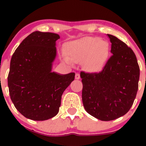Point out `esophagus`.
I'll return each instance as SVG.
<instances>
[{
    "label": "esophagus",
    "mask_w": 146,
    "mask_h": 146,
    "mask_svg": "<svg viewBox=\"0 0 146 146\" xmlns=\"http://www.w3.org/2000/svg\"><path fill=\"white\" fill-rule=\"evenodd\" d=\"M75 78L76 79V80H79V79H80V73H75Z\"/></svg>",
    "instance_id": "1"
}]
</instances>
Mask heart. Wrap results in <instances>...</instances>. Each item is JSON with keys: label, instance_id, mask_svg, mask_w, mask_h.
Listing matches in <instances>:
<instances>
[{"label": "heart", "instance_id": "b5f03b06", "mask_svg": "<svg viewBox=\"0 0 146 146\" xmlns=\"http://www.w3.org/2000/svg\"><path fill=\"white\" fill-rule=\"evenodd\" d=\"M68 59L75 63L83 62L90 71H99L104 67L109 56V46L98 38H86L68 45ZM68 62V59H66Z\"/></svg>", "mask_w": 146, "mask_h": 146}]
</instances>
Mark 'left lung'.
<instances>
[{
  "mask_svg": "<svg viewBox=\"0 0 146 146\" xmlns=\"http://www.w3.org/2000/svg\"><path fill=\"white\" fill-rule=\"evenodd\" d=\"M112 56L100 73L81 71L83 105L88 114L111 121L126 114L139 87L140 69L135 53L117 37L108 34Z\"/></svg>",
  "mask_w": 146,
  "mask_h": 146,
  "instance_id": "1",
  "label": "left lung"
}]
</instances>
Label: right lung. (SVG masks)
<instances>
[{"label":"right lung","instance_id":"add662e5","mask_svg":"<svg viewBox=\"0 0 146 146\" xmlns=\"http://www.w3.org/2000/svg\"><path fill=\"white\" fill-rule=\"evenodd\" d=\"M58 34L34 31L18 46L11 57L7 78L10 98L23 116L44 121L59 112L64 91L75 73L51 72L56 56Z\"/></svg>","mask_w":146,"mask_h":146}]
</instances>
